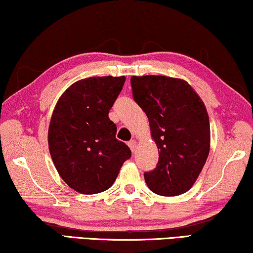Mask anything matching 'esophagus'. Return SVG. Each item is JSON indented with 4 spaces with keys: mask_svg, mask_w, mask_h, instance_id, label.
<instances>
[{
    "mask_svg": "<svg viewBox=\"0 0 253 253\" xmlns=\"http://www.w3.org/2000/svg\"><path fill=\"white\" fill-rule=\"evenodd\" d=\"M127 145H129L131 152L134 153L135 149H137V141H135V140H130L129 142H127Z\"/></svg>",
    "mask_w": 253,
    "mask_h": 253,
    "instance_id": "esophagus-1",
    "label": "esophagus"
}]
</instances>
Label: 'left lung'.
I'll return each instance as SVG.
<instances>
[{
	"instance_id": "1",
	"label": "left lung",
	"mask_w": 253,
	"mask_h": 253,
	"mask_svg": "<svg viewBox=\"0 0 253 253\" xmlns=\"http://www.w3.org/2000/svg\"><path fill=\"white\" fill-rule=\"evenodd\" d=\"M133 99L146 113L159 149L155 169L144 173L153 193L181 195L192 188L210 152V122L203 100L185 80L131 78Z\"/></svg>"
}]
</instances>
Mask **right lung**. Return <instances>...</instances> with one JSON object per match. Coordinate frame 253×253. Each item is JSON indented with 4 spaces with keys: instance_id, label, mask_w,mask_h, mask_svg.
<instances>
[{
    "instance_id": "1",
    "label": "right lung",
    "mask_w": 253,
    "mask_h": 253,
    "mask_svg": "<svg viewBox=\"0 0 253 253\" xmlns=\"http://www.w3.org/2000/svg\"><path fill=\"white\" fill-rule=\"evenodd\" d=\"M124 82L126 76L80 80L54 106L47 131L50 155L61 179L76 192L91 195L108 189L131 156L108 118Z\"/></svg>"
}]
</instances>
